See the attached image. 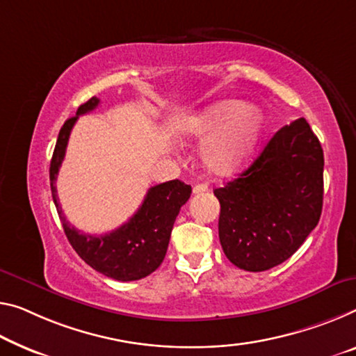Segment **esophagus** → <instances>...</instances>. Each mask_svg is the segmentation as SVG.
Here are the masks:
<instances>
[{
  "label": "esophagus",
  "instance_id": "obj_1",
  "mask_svg": "<svg viewBox=\"0 0 356 356\" xmlns=\"http://www.w3.org/2000/svg\"><path fill=\"white\" fill-rule=\"evenodd\" d=\"M207 191H209V184H207V183H199V184L194 186L193 193L194 194H204V193H207Z\"/></svg>",
  "mask_w": 356,
  "mask_h": 356
}]
</instances>
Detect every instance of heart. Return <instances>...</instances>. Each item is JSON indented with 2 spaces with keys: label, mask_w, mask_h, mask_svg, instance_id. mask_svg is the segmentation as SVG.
<instances>
[{
  "label": "heart",
  "mask_w": 356,
  "mask_h": 356,
  "mask_svg": "<svg viewBox=\"0 0 356 356\" xmlns=\"http://www.w3.org/2000/svg\"><path fill=\"white\" fill-rule=\"evenodd\" d=\"M266 114L240 100H222L189 122L191 135L210 141L204 151L209 172L226 177L240 170L258 149L266 130Z\"/></svg>",
  "instance_id": "obj_1"
}]
</instances>
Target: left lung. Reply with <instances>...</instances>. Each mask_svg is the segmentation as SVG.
I'll list each match as a JSON object with an SVG mask.
<instances>
[{"label": "left lung", "mask_w": 356, "mask_h": 356, "mask_svg": "<svg viewBox=\"0 0 356 356\" xmlns=\"http://www.w3.org/2000/svg\"><path fill=\"white\" fill-rule=\"evenodd\" d=\"M323 149L304 118L282 127L238 178L215 189L224 254L248 272L296 253L320 221Z\"/></svg>", "instance_id": "left-lung-1"}]
</instances>
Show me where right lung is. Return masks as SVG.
I'll use <instances>...</instances> for the list:
<instances>
[{"label": "right lung", "mask_w": 356, "mask_h": 356, "mask_svg": "<svg viewBox=\"0 0 356 356\" xmlns=\"http://www.w3.org/2000/svg\"><path fill=\"white\" fill-rule=\"evenodd\" d=\"M98 103L100 100L92 97L78 108L76 116L65 121L60 129L49 170L52 199L68 242L81 259H84L92 269L114 280L134 282L149 275L162 264L175 220L181 207L189 200L193 189L179 179L152 186L135 215L121 227L105 235L83 234L71 226L58 204L56 179L67 151L71 129L81 114L95 109Z\"/></svg>", "instance_id": "add662e5"}]
</instances>
